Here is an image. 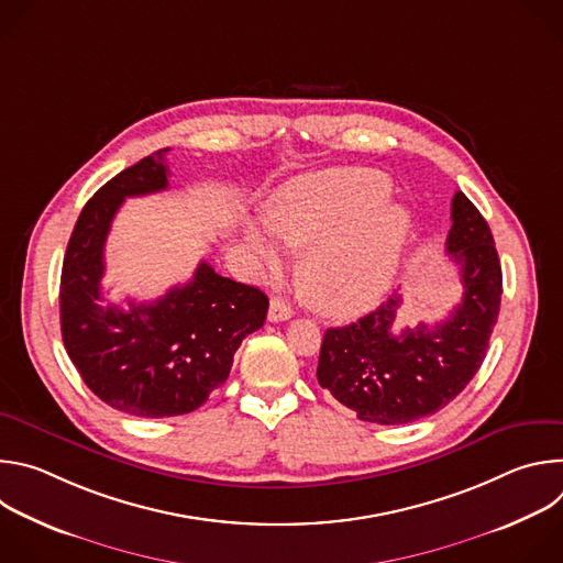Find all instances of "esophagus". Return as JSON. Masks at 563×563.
Masks as SVG:
<instances>
[{
    "mask_svg": "<svg viewBox=\"0 0 563 563\" xmlns=\"http://www.w3.org/2000/svg\"><path fill=\"white\" fill-rule=\"evenodd\" d=\"M294 316V309L283 300V298H274L272 302H269V313H267V318L272 320V323H280V320H287V318H291Z\"/></svg>",
    "mask_w": 563,
    "mask_h": 563,
    "instance_id": "1",
    "label": "esophagus"
}]
</instances>
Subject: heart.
Segmentation results:
<instances>
[{"label": "heart", "instance_id": "1", "mask_svg": "<svg viewBox=\"0 0 563 563\" xmlns=\"http://www.w3.org/2000/svg\"><path fill=\"white\" fill-rule=\"evenodd\" d=\"M389 191L383 174L336 169L285 185L269 205L267 222L285 245L302 250V287L328 316L352 318L374 307L389 289L412 233L400 205H378ZM274 232V233H275ZM247 240L267 272L285 263L269 229L247 222Z\"/></svg>", "mask_w": 563, "mask_h": 563}]
</instances>
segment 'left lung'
<instances>
[{"label": "left lung", "instance_id": "obj_1", "mask_svg": "<svg viewBox=\"0 0 563 563\" xmlns=\"http://www.w3.org/2000/svg\"><path fill=\"white\" fill-rule=\"evenodd\" d=\"M448 254L461 267L463 298L443 323L396 325L394 294L356 323L330 328L318 383L361 421L400 426L430 417L459 396L486 358L501 305V263L486 218L456 191Z\"/></svg>", "mask_w": 563, "mask_h": 563}]
</instances>
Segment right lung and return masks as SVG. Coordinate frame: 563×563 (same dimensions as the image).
Listing matches in <instances>:
<instances>
[{
    "mask_svg": "<svg viewBox=\"0 0 563 563\" xmlns=\"http://www.w3.org/2000/svg\"><path fill=\"white\" fill-rule=\"evenodd\" d=\"M159 148L111 178L79 213L59 283L62 341L87 387L113 410L165 419L198 410L220 387L245 336L261 330L269 300L252 285L213 272L155 302H104V243L124 198L165 191L169 167Z\"/></svg>",
    "mask_w": 563,
    "mask_h": 563,
    "instance_id": "1",
    "label": "right lung"
}]
</instances>
